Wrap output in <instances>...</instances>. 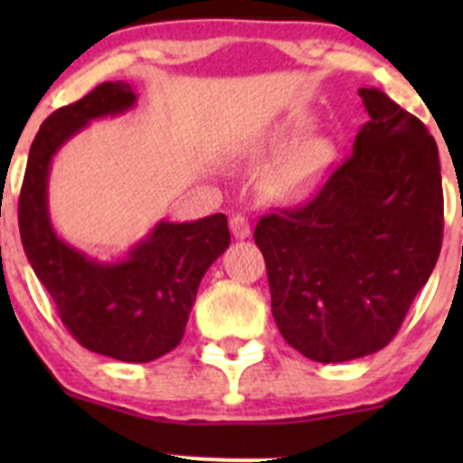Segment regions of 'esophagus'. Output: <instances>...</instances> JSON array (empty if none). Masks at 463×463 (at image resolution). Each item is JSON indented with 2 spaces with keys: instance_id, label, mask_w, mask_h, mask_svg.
Returning <instances> with one entry per match:
<instances>
[{
  "instance_id": "1",
  "label": "esophagus",
  "mask_w": 463,
  "mask_h": 463,
  "mask_svg": "<svg viewBox=\"0 0 463 463\" xmlns=\"http://www.w3.org/2000/svg\"><path fill=\"white\" fill-rule=\"evenodd\" d=\"M231 232L235 240H246V237L250 235V223L249 219L241 217V214H235V217L231 219Z\"/></svg>"
}]
</instances>
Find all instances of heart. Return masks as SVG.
Instances as JSON below:
<instances>
[{
  "mask_svg": "<svg viewBox=\"0 0 463 463\" xmlns=\"http://www.w3.org/2000/svg\"><path fill=\"white\" fill-rule=\"evenodd\" d=\"M311 118L307 114L291 116L275 125L255 147L258 163L273 161L261 176V190L278 203H296L309 197L329 170L334 147L322 137H307Z\"/></svg>",
  "mask_w": 463,
  "mask_h": 463,
  "instance_id": "1",
  "label": "heart"
}]
</instances>
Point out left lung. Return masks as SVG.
<instances>
[{"label":"left lung","instance_id":"1","mask_svg":"<svg viewBox=\"0 0 463 463\" xmlns=\"http://www.w3.org/2000/svg\"><path fill=\"white\" fill-rule=\"evenodd\" d=\"M370 120L309 203L261 217L270 311L293 349L345 363L385 347L441 250L439 149L426 125L376 87Z\"/></svg>","mask_w":463,"mask_h":463}]
</instances>
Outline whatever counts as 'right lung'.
I'll return each instance as SVG.
<instances>
[{
  "mask_svg": "<svg viewBox=\"0 0 463 463\" xmlns=\"http://www.w3.org/2000/svg\"><path fill=\"white\" fill-rule=\"evenodd\" d=\"M137 105L129 82H102L53 111L31 145L20 193V235L37 279L60 320L89 352L149 363L184 338L205 270L231 244L226 214L197 222H158L128 258L98 261L69 246L49 214V170L55 152L91 120Z\"/></svg>",
  "mask_w": 463,
  "mask_h": 463,
  "instance_id": "right-lung-1",
  "label": "right lung"
}]
</instances>
